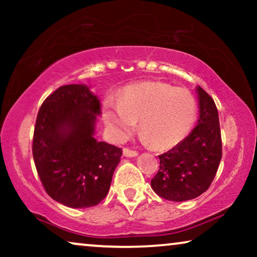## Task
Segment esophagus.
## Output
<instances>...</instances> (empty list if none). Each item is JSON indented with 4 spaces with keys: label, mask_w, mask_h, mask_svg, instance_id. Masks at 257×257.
I'll return each instance as SVG.
<instances>
[{
    "label": "esophagus",
    "mask_w": 257,
    "mask_h": 257,
    "mask_svg": "<svg viewBox=\"0 0 257 257\" xmlns=\"http://www.w3.org/2000/svg\"><path fill=\"white\" fill-rule=\"evenodd\" d=\"M122 154H124V157H127V158H135V157L138 156V153H137L136 151H132L130 149L122 150Z\"/></svg>",
    "instance_id": "34e87169"
}]
</instances>
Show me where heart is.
Returning <instances> with one entry per match:
<instances>
[{
	"mask_svg": "<svg viewBox=\"0 0 257 257\" xmlns=\"http://www.w3.org/2000/svg\"><path fill=\"white\" fill-rule=\"evenodd\" d=\"M196 101L189 91L163 82H142L126 86L118 101L107 99L103 118L118 142L132 136L139 120L143 142L157 150L177 146L191 131Z\"/></svg>",
	"mask_w": 257,
	"mask_h": 257,
	"instance_id": "1",
	"label": "heart"
}]
</instances>
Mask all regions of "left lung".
Instances as JSON below:
<instances>
[{"label": "left lung", "instance_id": "obj_1", "mask_svg": "<svg viewBox=\"0 0 257 257\" xmlns=\"http://www.w3.org/2000/svg\"><path fill=\"white\" fill-rule=\"evenodd\" d=\"M199 119L180 144L159 156L160 167L151 187L170 201H187L206 192L222 157L219 113L212 97L196 86Z\"/></svg>", "mask_w": 257, "mask_h": 257}]
</instances>
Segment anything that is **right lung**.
Masks as SVG:
<instances>
[{"mask_svg":"<svg viewBox=\"0 0 257 257\" xmlns=\"http://www.w3.org/2000/svg\"><path fill=\"white\" fill-rule=\"evenodd\" d=\"M99 98L85 84L58 87L38 111L33 156L43 187L70 208L96 206L110 189L122 151L94 138Z\"/></svg>","mask_w":257,"mask_h":257,"instance_id":"right-lung-1","label":"right lung"}]
</instances>
